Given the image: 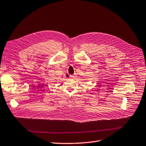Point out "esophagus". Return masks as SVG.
I'll list each match as a JSON object with an SVG mask.
<instances>
[{"label": "esophagus", "instance_id": "1", "mask_svg": "<svg viewBox=\"0 0 146 146\" xmlns=\"http://www.w3.org/2000/svg\"><path fill=\"white\" fill-rule=\"evenodd\" d=\"M69 78H74V75H70V76H69Z\"/></svg>", "mask_w": 146, "mask_h": 146}]
</instances>
